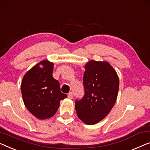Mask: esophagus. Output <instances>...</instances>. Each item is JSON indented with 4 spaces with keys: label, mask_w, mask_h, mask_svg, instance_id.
<instances>
[{
    "label": "esophagus",
    "mask_w": 150,
    "mask_h": 150,
    "mask_svg": "<svg viewBox=\"0 0 150 150\" xmlns=\"http://www.w3.org/2000/svg\"><path fill=\"white\" fill-rule=\"evenodd\" d=\"M68 97L69 99H72L73 98V93H71V92H70V93H68Z\"/></svg>",
    "instance_id": "obj_1"
}]
</instances>
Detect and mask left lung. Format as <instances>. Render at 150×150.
I'll list each match as a JSON object with an SVG mask.
<instances>
[{
    "label": "left lung",
    "instance_id": "obj_1",
    "mask_svg": "<svg viewBox=\"0 0 150 150\" xmlns=\"http://www.w3.org/2000/svg\"><path fill=\"white\" fill-rule=\"evenodd\" d=\"M84 95L76 101L79 118L86 125H95L107 116L118 96L119 79L107 62L91 60L84 66Z\"/></svg>",
    "mask_w": 150,
    "mask_h": 150
}]
</instances>
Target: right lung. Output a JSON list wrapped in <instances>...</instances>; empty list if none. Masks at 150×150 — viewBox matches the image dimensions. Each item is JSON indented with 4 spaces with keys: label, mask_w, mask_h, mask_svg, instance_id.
I'll list each match as a JSON object with an SVG mask.
<instances>
[{
    "label": "right lung",
    "mask_w": 150,
    "mask_h": 150,
    "mask_svg": "<svg viewBox=\"0 0 150 150\" xmlns=\"http://www.w3.org/2000/svg\"><path fill=\"white\" fill-rule=\"evenodd\" d=\"M53 66L48 60L42 61L25 74L21 82L23 103L29 112L40 120L53 116L60 101L67 97L61 92L59 81L52 75Z\"/></svg>",
    "instance_id": "obj_1"
}]
</instances>
